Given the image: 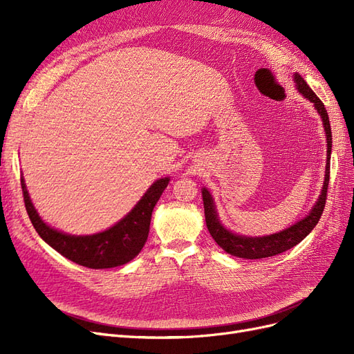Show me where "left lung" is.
I'll list each match as a JSON object with an SVG mask.
<instances>
[{
    "label": "left lung",
    "instance_id": "8db88e82",
    "mask_svg": "<svg viewBox=\"0 0 354 354\" xmlns=\"http://www.w3.org/2000/svg\"><path fill=\"white\" fill-rule=\"evenodd\" d=\"M294 82L297 91L303 95L304 99L312 102L315 109L320 115V120L324 122V130L326 134V167H325V178L322 192L313 205L310 212L304 218L297 221L292 226L276 232L266 236H245V234H238L230 232L227 227L223 226V223L218 217V212L214 203V198L209 194L207 187H202V199H203V211H205V221L207 227L211 233L212 239L216 241L220 248H223L227 254L239 257L245 260H260L266 257H273L281 252L291 250L292 246L301 242L307 234L315 229L320 216H322L325 202H326V192L329 183V160H330V149H332V134H330V124L329 116L325 109V104L308 87L307 82L301 78V75L294 73Z\"/></svg>",
    "mask_w": 354,
    "mask_h": 354
}]
</instances>
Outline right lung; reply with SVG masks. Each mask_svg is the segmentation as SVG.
Listing matches in <instances>:
<instances>
[{
    "label": "right lung",
    "instance_id": "add662e5",
    "mask_svg": "<svg viewBox=\"0 0 354 354\" xmlns=\"http://www.w3.org/2000/svg\"><path fill=\"white\" fill-rule=\"evenodd\" d=\"M20 183H22L28 216L42 241L80 266L88 269H111L131 261L142 251L149 236L152 211L168 186L169 177L156 180L134 208L112 227L94 234H80V236L48 226L32 203L24 177H20Z\"/></svg>",
    "mask_w": 354,
    "mask_h": 354
}]
</instances>
